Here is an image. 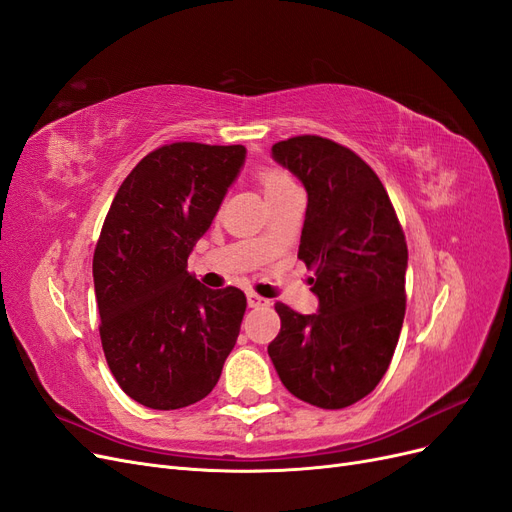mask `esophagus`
<instances>
[{"label":"esophagus","instance_id":"obj_1","mask_svg":"<svg viewBox=\"0 0 512 512\" xmlns=\"http://www.w3.org/2000/svg\"><path fill=\"white\" fill-rule=\"evenodd\" d=\"M248 305L250 307H269L271 301H269V298H262L256 292H248Z\"/></svg>","mask_w":512,"mask_h":512}]
</instances>
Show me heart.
I'll return each mask as SVG.
<instances>
[{
	"instance_id": "heart-1",
	"label": "heart",
	"mask_w": 512,
	"mask_h": 512,
	"mask_svg": "<svg viewBox=\"0 0 512 512\" xmlns=\"http://www.w3.org/2000/svg\"><path fill=\"white\" fill-rule=\"evenodd\" d=\"M256 175H258V184L264 192V197H267L269 201L279 197V195H284V192H288L292 188H296L290 175L286 171L275 169V167H264Z\"/></svg>"
}]
</instances>
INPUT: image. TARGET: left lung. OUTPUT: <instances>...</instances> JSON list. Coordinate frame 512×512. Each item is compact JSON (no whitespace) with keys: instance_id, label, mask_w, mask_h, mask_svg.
<instances>
[{"instance_id":"8db88e82","label":"left lung","mask_w":512,"mask_h":512,"mask_svg":"<svg viewBox=\"0 0 512 512\" xmlns=\"http://www.w3.org/2000/svg\"><path fill=\"white\" fill-rule=\"evenodd\" d=\"M307 190L298 258L315 269L317 313L277 303L281 330L269 356L288 392L345 409L375 390L392 362L407 309V241L394 205L362 158L320 135L273 146Z\"/></svg>"}]
</instances>
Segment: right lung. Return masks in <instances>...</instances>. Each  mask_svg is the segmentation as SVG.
Wrapping results in <instances>:
<instances>
[{
  "label": "right lung",
  "instance_id": "1",
  "mask_svg": "<svg viewBox=\"0 0 512 512\" xmlns=\"http://www.w3.org/2000/svg\"><path fill=\"white\" fill-rule=\"evenodd\" d=\"M243 161V146H161L105 216L93 256L103 354L122 392L148 409L203 400L237 343L245 294L209 290L186 267Z\"/></svg>",
  "mask_w": 512,
  "mask_h": 512
}]
</instances>
